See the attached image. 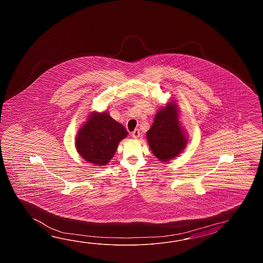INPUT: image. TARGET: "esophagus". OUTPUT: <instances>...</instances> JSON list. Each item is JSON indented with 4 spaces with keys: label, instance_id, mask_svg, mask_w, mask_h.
Returning <instances> with one entry per match:
<instances>
[{
    "label": "esophagus",
    "instance_id": "1",
    "mask_svg": "<svg viewBox=\"0 0 263 263\" xmlns=\"http://www.w3.org/2000/svg\"><path fill=\"white\" fill-rule=\"evenodd\" d=\"M132 135H133L134 139H138L140 136H141V133H140V130L138 129H134V132L132 133Z\"/></svg>",
    "mask_w": 263,
    "mask_h": 263
}]
</instances>
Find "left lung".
<instances>
[{
	"instance_id": "1",
	"label": "left lung",
	"mask_w": 263,
	"mask_h": 263,
	"mask_svg": "<svg viewBox=\"0 0 263 263\" xmlns=\"http://www.w3.org/2000/svg\"><path fill=\"white\" fill-rule=\"evenodd\" d=\"M146 140L152 153L162 162L179 156L188 143V135L179 121V110L171 101L158 110Z\"/></svg>"
}]
</instances>
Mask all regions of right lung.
<instances>
[{"label":"right lung","mask_w":263,"mask_h":263,"mask_svg":"<svg viewBox=\"0 0 263 263\" xmlns=\"http://www.w3.org/2000/svg\"><path fill=\"white\" fill-rule=\"evenodd\" d=\"M128 132L107 112H92L75 138V147L80 156L98 166L106 165L115 155L118 144Z\"/></svg>","instance_id":"right-lung-1"}]
</instances>
